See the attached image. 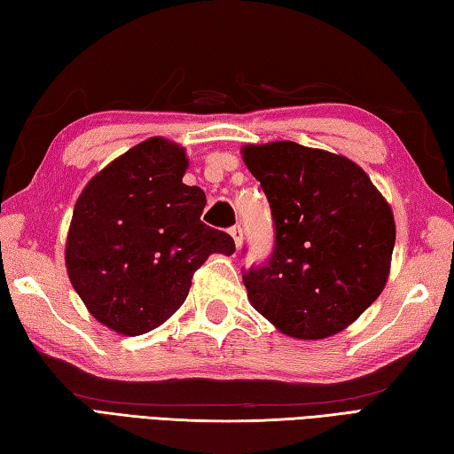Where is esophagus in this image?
<instances>
[{"mask_svg": "<svg viewBox=\"0 0 454 454\" xmlns=\"http://www.w3.org/2000/svg\"><path fill=\"white\" fill-rule=\"evenodd\" d=\"M230 236L234 238V244H236V247H239L242 246V242H244V234H242V228L239 226H232L230 228Z\"/></svg>", "mask_w": 454, "mask_h": 454, "instance_id": "34e87169", "label": "esophagus"}]
</instances>
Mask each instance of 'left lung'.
I'll return each instance as SVG.
<instances>
[{"mask_svg": "<svg viewBox=\"0 0 454 454\" xmlns=\"http://www.w3.org/2000/svg\"><path fill=\"white\" fill-rule=\"evenodd\" d=\"M271 205L275 252L244 275L247 301L294 340L345 330L387 286L396 224L388 200L341 153L291 140L246 144Z\"/></svg>", "mask_w": 454, "mask_h": 454, "instance_id": "8db88e82", "label": "left lung"}]
</instances>
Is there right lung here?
<instances>
[{
    "label": "right lung",
    "instance_id": "add662e5",
    "mask_svg": "<svg viewBox=\"0 0 454 454\" xmlns=\"http://www.w3.org/2000/svg\"><path fill=\"white\" fill-rule=\"evenodd\" d=\"M185 148L152 137L93 176L75 200L66 271L85 308L121 335H142L179 310L191 277L234 239L200 222L207 197L189 187Z\"/></svg>",
    "mask_w": 454,
    "mask_h": 454
}]
</instances>
